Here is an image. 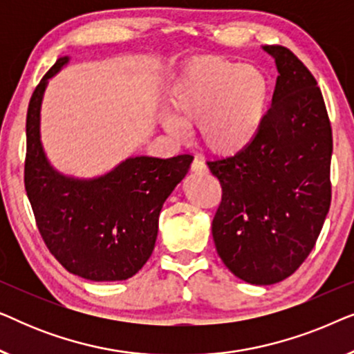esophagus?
Returning <instances> with one entry per match:
<instances>
[{
  "label": "esophagus",
  "instance_id": "esophagus-1",
  "mask_svg": "<svg viewBox=\"0 0 354 354\" xmlns=\"http://www.w3.org/2000/svg\"><path fill=\"white\" fill-rule=\"evenodd\" d=\"M192 171L193 172H207V167H206V164L201 161L200 158H195L193 159V162H192Z\"/></svg>",
  "mask_w": 354,
  "mask_h": 354
}]
</instances>
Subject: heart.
I'll use <instances>...</instances> for the list:
<instances>
[{"label": "heart", "mask_w": 354, "mask_h": 354, "mask_svg": "<svg viewBox=\"0 0 354 354\" xmlns=\"http://www.w3.org/2000/svg\"><path fill=\"white\" fill-rule=\"evenodd\" d=\"M171 109L159 113V122L176 138L188 125L211 153L235 156L256 142L268 118L270 84L254 66L217 56H198L178 71L169 85Z\"/></svg>", "instance_id": "obj_1"}]
</instances>
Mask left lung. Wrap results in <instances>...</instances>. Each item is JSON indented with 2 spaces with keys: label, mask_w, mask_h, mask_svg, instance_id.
Segmentation results:
<instances>
[{
  "label": "left lung",
  "mask_w": 354,
  "mask_h": 354,
  "mask_svg": "<svg viewBox=\"0 0 354 354\" xmlns=\"http://www.w3.org/2000/svg\"><path fill=\"white\" fill-rule=\"evenodd\" d=\"M263 50L279 72L263 132L245 151L207 162L222 185L212 219L217 254L253 285L282 282L303 264L332 198V129L321 88L288 48Z\"/></svg>",
  "instance_id": "8db88e82"
}]
</instances>
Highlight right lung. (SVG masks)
Segmentation results:
<instances>
[{"instance_id":"obj_1","label":"right lung","mask_w":354,"mask_h":354,"mask_svg":"<svg viewBox=\"0 0 354 354\" xmlns=\"http://www.w3.org/2000/svg\"><path fill=\"white\" fill-rule=\"evenodd\" d=\"M46 72L27 111L26 190L48 250L71 274L93 282L127 280L149 259L164 201L187 176L193 156H130L103 176L79 178L57 171L41 143L40 111Z\"/></svg>"}]
</instances>
